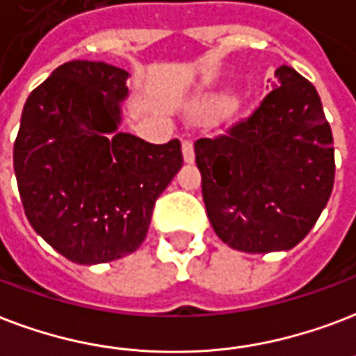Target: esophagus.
Listing matches in <instances>:
<instances>
[{"mask_svg": "<svg viewBox=\"0 0 356 356\" xmlns=\"http://www.w3.org/2000/svg\"><path fill=\"white\" fill-rule=\"evenodd\" d=\"M183 159L186 164H192L194 159H196V154H194V143L192 140H183Z\"/></svg>", "mask_w": 356, "mask_h": 356, "instance_id": "esophagus-1", "label": "esophagus"}]
</instances>
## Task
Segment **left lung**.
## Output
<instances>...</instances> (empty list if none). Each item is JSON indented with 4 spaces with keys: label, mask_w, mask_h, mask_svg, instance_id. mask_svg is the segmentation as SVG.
Segmentation results:
<instances>
[{
    "label": "left lung",
    "mask_w": 356,
    "mask_h": 356,
    "mask_svg": "<svg viewBox=\"0 0 356 356\" xmlns=\"http://www.w3.org/2000/svg\"><path fill=\"white\" fill-rule=\"evenodd\" d=\"M246 119L194 143L214 233L235 250H291L334 184L332 130L310 81L282 65Z\"/></svg>",
    "instance_id": "8db88e82"
}]
</instances>
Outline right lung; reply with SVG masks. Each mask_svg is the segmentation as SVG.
Instances as JSON below:
<instances>
[{
	"mask_svg": "<svg viewBox=\"0 0 356 356\" xmlns=\"http://www.w3.org/2000/svg\"><path fill=\"white\" fill-rule=\"evenodd\" d=\"M129 72L102 61L63 63L27 97L15 175L33 229L78 265L140 248L154 202L183 166L181 142L118 132Z\"/></svg>",
	"mask_w": 356,
	"mask_h": 356,
	"instance_id": "add662e5",
	"label": "right lung"
}]
</instances>
